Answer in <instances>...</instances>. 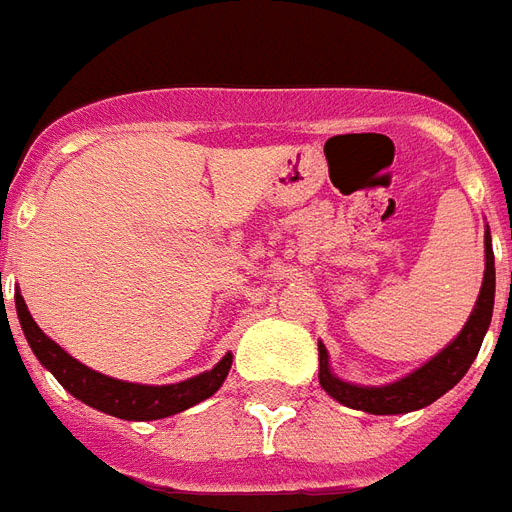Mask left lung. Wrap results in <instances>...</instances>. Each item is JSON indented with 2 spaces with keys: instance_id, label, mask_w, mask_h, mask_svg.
Listing matches in <instances>:
<instances>
[{
  "instance_id": "left-lung-1",
  "label": "left lung",
  "mask_w": 512,
  "mask_h": 512,
  "mask_svg": "<svg viewBox=\"0 0 512 512\" xmlns=\"http://www.w3.org/2000/svg\"><path fill=\"white\" fill-rule=\"evenodd\" d=\"M484 284L478 292V300L470 311L465 327L460 335L454 337L444 350H438L436 356L417 366L401 380H393L388 385H356L337 377L329 366V353L324 342H319V382L329 396L340 401L342 406L358 409L366 414H406L425 409L433 401L444 396L446 390H452L457 382L468 374L470 364L476 361L481 342H484L489 324H492L494 311V252H492V233L486 225L484 233Z\"/></svg>"
}]
</instances>
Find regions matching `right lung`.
<instances>
[{
    "instance_id": "add662e5",
    "label": "right lung",
    "mask_w": 512,
    "mask_h": 512,
    "mask_svg": "<svg viewBox=\"0 0 512 512\" xmlns=\"http://www.w3.org/2000/svg\"><path fill=\"white\" fill-rule=\"evenodd\" d=\"M15 308H18L20 329L34 350V356L39 358V364L47 372H52V377L71 396L84 401L92 409H98V412L119 417V420L148 422L185 412L204 398L215 396L217 388L223 385L228 372H231L233 356L225 353L209 372H201L183 382H172V385H140V382L116 380V377H108V374H100L90 366H84L82 361L68 356L52 337L44 335L42 329L36 327V321L31 319L26 300L20 292H15Z\"/></svg>"
}]
</instances>
